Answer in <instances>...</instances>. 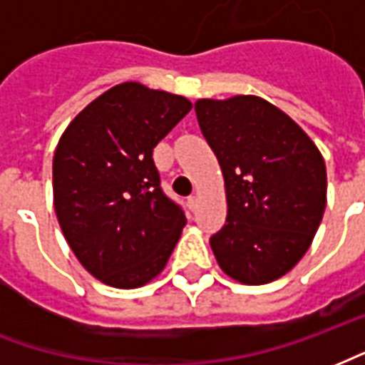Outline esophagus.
Returning a JSON list of instances; mask_svg holds the SVG:
<instances>
[{
	"mask_svg": "<svg viewBox=\"0 0 365 365\" xmlns=\"http://www.w3.org/2000/svg\"><path fill=\"white\" fill-rule=\"evenodd\" d=\"M197 203H199L197 195H191V197L187 199V205H190L191 211H195V209H197Z\"/></svg>",
	"mask_w": 365,
	"mask_h": 365,
	"instance_id": "34e87169",
	"label": "esophagus"
}]
</instances>
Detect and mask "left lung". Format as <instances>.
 <instances>
[{"label": "left lung", "mask_w": 365, "mask_h": 365, "mask_svg": "<svg viewBox=\"0 0 365 365\" xmlns=\"http://www.w3.org/2000/svg\"><path fill=\"white\" fill-rule=\"evenodd\" d=\"M199 127L219 160L227 222L211 237L225 274L246 285L295 268L322 221L327 166L287 113L256 96L197 99Z\"/></svg>", "instance_id": "1"}]
</instances>
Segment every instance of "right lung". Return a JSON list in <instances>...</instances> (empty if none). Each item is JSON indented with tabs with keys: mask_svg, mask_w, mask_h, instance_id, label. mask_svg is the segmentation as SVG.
Wrapping results in <instances>:
<instances>
[{
	"mask_svg": "<svg viewBox=\"0 0 365 365\" xmlns=\"http://www.w3.org/2000/svg\"><path fill=\"white\" fill-rule=\"evenodd\" d=\"M187 97L113 86L76 115L52 158L54 211L78 262L135 289L166 268L185 215L160 187L154 146L191 111Z\"/></svg>",
	"mask_w": 365,
	"mask_h": 365,
	"instance_id": "right-lung-1",
	"label": "right lung"
}]
</instances>
